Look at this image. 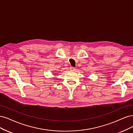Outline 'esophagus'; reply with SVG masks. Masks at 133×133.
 I'll use <instances>...</instances> for the list:
<instances>
[{
	"instance_id": "obj_1",
	"label": "esophagus",
	"mask_w": 133,
	"mask_h": 133,
	"mask_svg": "<svg viewBox=\"0 0 133 133\" xmlns=\"http://www.w3.org/2000/svg\"><path fill=\"white\" fill-rule=\"evenodd\" d=\"M70 70L71 71H75L76 70V68L75 67H70Z\"/></svg>"
}]
</instances>
